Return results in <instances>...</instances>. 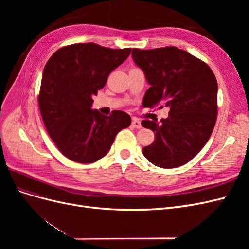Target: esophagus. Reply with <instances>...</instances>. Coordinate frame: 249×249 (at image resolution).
Listing matches in <instances>:
<instances>
[{
  "label": "esophagus",
  "instance_id": "34e87169",
  "mask_svg": "<svg viewBox=\"0 0 249 249\" xmlns=\"http://www.w3.org/2000/svg\"><path fill=\"white\" fill-rule=\"evenodd\" d=\"M133 127H136V129H141L142 125H141V123L139 122V120L137 118H133L132 120V124H131Z\"/></svg>",
  "mask_w": 249,
  "mask_h": 249
}]
</instances>
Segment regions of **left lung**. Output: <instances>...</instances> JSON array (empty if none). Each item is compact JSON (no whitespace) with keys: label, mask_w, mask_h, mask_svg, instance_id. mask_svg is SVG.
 Returning <instances> with one entry per match:
<instances>
[{"label":"left lung","mask_w":249,"mask_h":249,"mask_svg":"<svg viewBox=\"0 0 249 249\" xmlns=\"http://www.w3.org/2000/svg\"><path fill=\"white\" fill-rule=\"evenodd\" d=\"M132 56L150 85L142 106L169 108L168 117L160 123L141 122L155 133L154 142L142 153L158 167L182 166L200 152L214 130L218 90L214 73L200 59L176 47L133 49Z\"/></svg>","instance_id":"1"}]
</instances>
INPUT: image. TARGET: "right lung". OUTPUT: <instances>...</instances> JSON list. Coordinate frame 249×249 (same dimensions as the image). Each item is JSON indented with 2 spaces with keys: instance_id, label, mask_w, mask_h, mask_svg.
Wrapping results in <instances>:
<instances>
[{
  "instance_id": "1",
  "label": "right lung",
  "mask_w": 249,
  "mask_h": 249,
  "mask_svg": "<svg viewBox=\"0 0 249 249\" xmlns=\"http://www.w3.org/2000/svg\"><path fill=\"white\" fill-rule=\"evenodd\" d=\"M130 53V48L74 43L55 52L44 66L38 95L41 117L57 148L70 160L84 164L100 160L117 133L131 124L124 111L104 116L91 109L92 96Z\"/></svg>"
}]
</instances>
